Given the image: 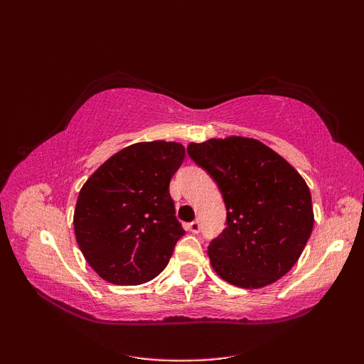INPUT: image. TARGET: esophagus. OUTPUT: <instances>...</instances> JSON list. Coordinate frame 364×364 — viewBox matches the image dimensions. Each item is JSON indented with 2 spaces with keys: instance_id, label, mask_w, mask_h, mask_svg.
<instances>
[{
  "instance_id": "obj_1",
  "label": "esophagus",
  "mask_w": 364,
  "mask_h": 364,
  "mask_svg": "<svg viewBox=\"0 0 364 364\" xmlns=\"http://www.w3.org/2000/svg\"><path fill=\"white\" fill-rule=\"evenodd\" d=\"M188 230L189 231H192V233H198V231H200V222L198 220H194V222H191L189 223V225H188Z\"/></svg>"
}]
</instances>
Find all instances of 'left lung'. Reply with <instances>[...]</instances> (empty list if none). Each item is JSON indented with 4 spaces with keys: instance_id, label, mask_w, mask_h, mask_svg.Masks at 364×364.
<instances>
[{
    "instance_id": "left-lung-1",
    "label": "left lung",
    "mask_w": 364,
    "mask_h": 364,
    "mask_svg": "<svg viewBox=\"0 0 364 364\" xmlns=\"http://www.w3.org/2000/svg\"><path fill=\"white\" fill-rule=\"evenodd\" d=\"M188 154L219 186L227 228L208 245L223 280L255 289L296 264L313 231L311 194L288 161L257 139L189 144Z\"/></svg>"
}]
</instances>
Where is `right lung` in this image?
<instances>
[{"label":"right lung","instance_id":"right-lung-1","mask_svg":"<svg viewBox=\"0 0 364 364\" xmlns=\"http://www.w3.org/2000/svg\"><path fill=\"white\" fill-rule=\"evenodd\" d=\"M184 159L176 142H139L115 153L84 183L75 236L103 280L133 286L153 280L186 231L175 215L168 184Z\"/></svg>","mask_w":364,"mask_h":364}]
</instances>
